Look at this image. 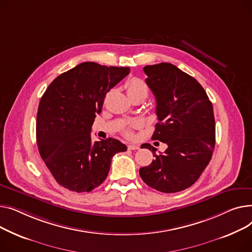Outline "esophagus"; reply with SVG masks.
<instances>
[{
    "label": "esophagus",
    "instance_id": "1",
    "mask_svg": "<svg viewBox=\"0 0 252 252\" xmlns=\"http://www.w3.org/2000/svg\"><path fill=\"white\" fill-rule=\"evenodd\" d=\"M127 147H128V150H130V151L139 150V145H136V144H128Z\"/></svg>",
    "mask_w": 252,
    "mask_h": 252
}]
</instances>
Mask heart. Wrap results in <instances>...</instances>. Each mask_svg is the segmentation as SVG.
I'll return each instance as SVG.
<instances>
[{"instance_id": "b5f03b06", "label": "heart", "mask_w": 252, "mask_h": 252, "mask_svg": "<svg viewBox=\"0 0 252 252\" xmlns=\"http://www.w3.org/2000/svg\"><path fill=\"white\" fill-rule=\"evenodd\" d=\"M127 93L128 94L139 93V94H142L146 96L147 94H149V87H147L145 82L143 80H141L140 78H132L127 84ZM140 125H141V123L138 122V121L130 123L129 126L124 130V134L127 137H131L132 136V129L137 128Z\"/></svg>"}]
</instances>
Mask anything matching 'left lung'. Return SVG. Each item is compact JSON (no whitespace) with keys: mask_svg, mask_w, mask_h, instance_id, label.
Wrapping results in <instances>:
<instances>
[{"mask_svg":"<svg viewBox=\"0 0 252 252\" xmlns=\"http://www.w3.org/2000/svg\"><path fill=\"white\" fill-rule=\"evenodd\" d=\"M146 84L157 101L158 123L153 139L168 145L164 154L153 151L155 159L139 170L141 179L152 188L175 193L197 179L209 165L216 143V124L212 102L196 79L175 65L160 63L143 68Z\"/></svg>","mask_w":252,"mask_h":252,"instance_id":"8db88e82","label":"left lung"}]
</instances>
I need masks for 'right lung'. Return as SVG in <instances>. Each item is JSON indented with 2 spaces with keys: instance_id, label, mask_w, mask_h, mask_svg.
<instances>
[{
  "instance_id": "add662e5",
  "label": "right lung",
  "mask_w": 252,
  "mask_h": 252,
  "mask_svg": "<svg viewBox=\"0 0 252 252\" xmlns=\"http://www.w3.org/2000/svg\"><path fill=\"white\" fill-rule=\"evenodd\" d=\"M130 72L84 62L59 75L40 98L38 152L55 180L66 189L90 192L106 180L114 155L127 146L115 138L93 141L91 131L110 90Z\"/></svg>"
}]
</instances>
